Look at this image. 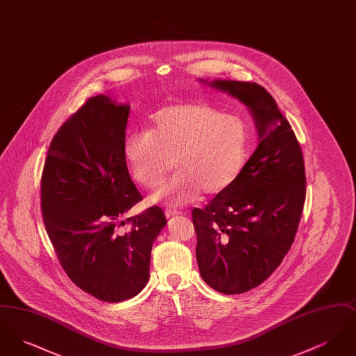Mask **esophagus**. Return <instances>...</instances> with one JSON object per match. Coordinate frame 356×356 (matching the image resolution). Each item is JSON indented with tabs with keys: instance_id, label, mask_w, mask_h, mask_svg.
Here are the masks:
<instances>
[{
	"instance_id": "obj_1",
	"label": "esophagus",
	"mask_w": 356,
	"mask_h": 356,
	"mask_svg": "<svg viewBox=\"0 0 356 356\" xmlns=\"http://www.w3.org/2000/svg\"><path fill=\"white\" fill-rule=\"evenodd\" d=\"M177 215H180V212L176 211V209H165V216H167L168 219L175 218V216H177Z\"/></svg>"
}]
</instances>
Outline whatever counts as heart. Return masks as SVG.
Wrapping results in <instances>:
<instances>
[{
	"label": "heart",
	"instance_id": "obj_1",
	"mask_svg": "<svg viewBox=\"0 0 356 356\" xmlns=\"http://www.w3.org/2000/svg\"><path fill=\"white\" fill-rule=\"evenodd\" d=\"M251 148L247 121L208 104H175L159 109L147 132L134 131L122 144L128 170L138 186L159 188L173 167L177 173L149 202L183 205L203 192L215 196L232 186Z\"/></svg>",
	"mask_w": 356,
	"mask_h": 356
}]
</instances>
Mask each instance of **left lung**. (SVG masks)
<instances>
[{
	"label": "left lung",
	"instance_id": "left-lung-1",
	"mask_svg": "<svg viewBox=\"0 0 356 356\" xmlns=\"http://www.w3.org/2000/svg\"><path fill=\"white\" fill-rule=\"evenodd\" d=\"M209 85L247 105L259 134L257 148L236 181L203 209L192 211L204 282L235 295L261 284L289 251L305 207V160L289 122L261 85Z\"/></svg>",
	"mask_w": 356,
	"mask_h": 356
}]
</instances>
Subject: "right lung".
<instances>
[{
  "mask_svg": "<svg viewBox=\"0 0 356 356\" xmlns=\"http://www.w3.org/2000/svg\"><path fill=\"white\" fill-rule=\"evenodd\" d=\"M128 116L129 105L108 96L86 100L53 137L41 176L42 219L60 264L109 303L145 287L153 241L167 224L160 207L121 221L143 200L122 152Z\"/></svg>",
  "mask_w": 356,
  "mask_h": 356,
  "instance_id": "1",
  "label": "right lung"
}]
</instances>
